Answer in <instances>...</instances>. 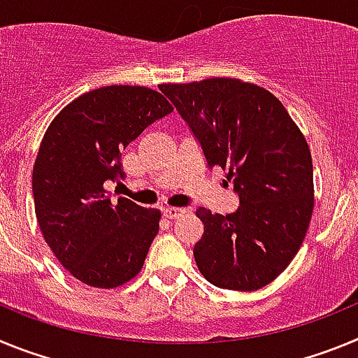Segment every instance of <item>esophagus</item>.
I'll use <instances>...</instances> for the list:
<instances>
[{
	"label": "esophagus",
	"mask_w": 358,
	"mask_h": 358,
	"mask_svg": "<svg viewBox=\"0 0 358 358\" xmlns=\"http://www.w3.org/2000/svg\"><path fill=\"white\" fill-rule=\"evenodd\" d=\"M163 213H164V217L170 218V220H173V218L182 217V215L186 213V210L185 208H164Z\"/></svg>",
	"instance_id": "esophagus-1"
}]
</instances>
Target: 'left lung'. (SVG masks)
Wrapping results in <instances>:
<instances>
[{
    "mask_svg": "<svg viewBox=\"0 0 358 358\" xmlns=\"http://www.w3.org/2000/svg\"><path fill=\"white\" fill-rule=\"evenodd\" d=\"M195 134L210 166L227 170L235 213L195 211L204 235L194 256L201 274L251 292L276 280L305 240L314 211V169L305 136L271 91L240 78L161 84Z\"/></svg>",
    "mask_w": 358,
    "mask_h": 358,
    "instance_id": "8db88e82",
    "label": "left lung"
}]
</instances>
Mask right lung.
Returning <instances> with one entry per match:
<instances>
[{"mask_svg":"<svg viewBox=\"0 0 358 358\" xmlns=\"http://www.w3.org/2000/svg\"><path fill=\"white\" fill-rule=\"evenodd\" d=\"M172 103L143 85H106L80 94L52 120L37 152L31 189L39 229L62 267L96 289H116L140 273L161 211L103 182L118 181L122 150Z\"/></svg>","mask_w":358,"mask_h":358,"instance_id":"add662e5","label":"right lung"}]
</instances>
